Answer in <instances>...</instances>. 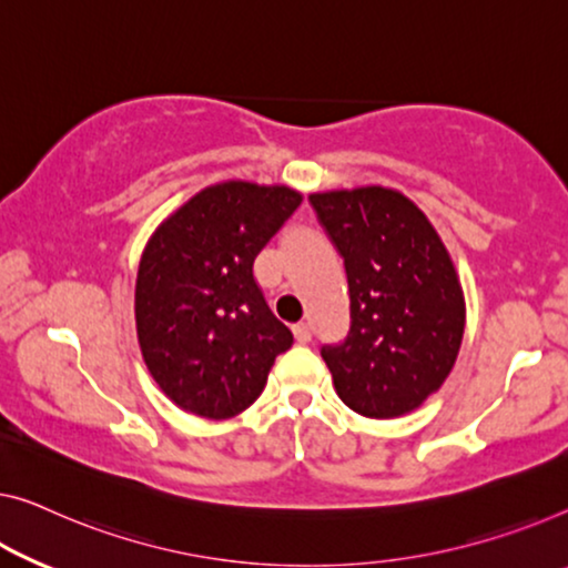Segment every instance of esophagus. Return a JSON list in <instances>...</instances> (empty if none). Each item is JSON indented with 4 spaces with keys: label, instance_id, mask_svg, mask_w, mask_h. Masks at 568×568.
Listing matches in <instances>:
<instances>
[{
    "label": "esophagus",
    "instance_id": "34e87169",
    "mask_svg": "<svg viewBox=\"0 0 568 568\" xmlns=\"http://www.w3.org/2000/svg\"><path fill=\"white\" fill-rule=\"evenodd\" d=\"M293 334H295V342H298V344H308L311 338H313V332H311L308 324L293 326Z\"/></svg>",
    "mask_w": 568,
    "mask_h": 568
}]
</instances>
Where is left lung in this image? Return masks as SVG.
<instances>
[{
    "instance_id": "1",
    "label": "left lung",
    "mask_w": 568,
    "mask_h": 568,
    "mask_svg": "<svg viewBox=\"0 0 568 568\" xmlns=\"http://www.w3.org/2000/svg\"><path fill=\"white\" fill-rule=\"evenodd\" d=\"M308 203L349 283V332L321 346L336 393L367 418L410 413L444 385L462 346L464 298L452 257L397 191L313 193Z\"/></svg>"
}]
</instances>
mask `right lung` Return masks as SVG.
Instances as JSON below:
<instances>
[{
	"label": "right lung",
	"instance_id": "1",
	"mask_svg": "<svg viewBox=\"0 0 568 568\" xmlns=\"http://www.w3.org/2000/svg\"><path fill=\"white\" fill-rule=\"evenodd\" d=\"M301 206L285 185H211L152 234L134 318L150 375L178 408L232 418L257 400L293 334L270 311L255 260Z\"/></svg>",
	"mask_w": 568,
	"mask_h": 568
}]
</instances>
